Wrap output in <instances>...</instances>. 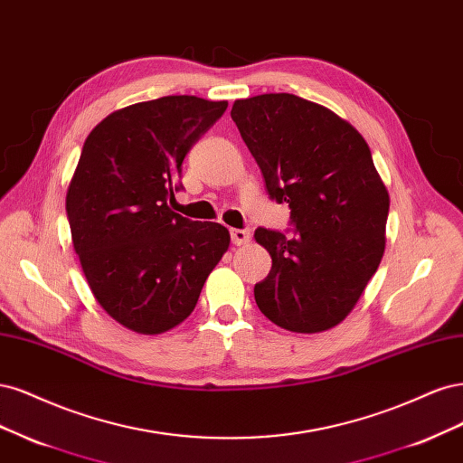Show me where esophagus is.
<instances>
[{"label":"esophagus","instance_id":"34e87169","mask_svg":"<svg viewBox=\"0 0 463 463\" xmlns=\"http://www.w3.org/2000/svg\"><path fill=\"white\" fill-rule=\"evenodd\" d=\"M231 238H232V244L244 246V244L250 242V231H246V229H231Z\"/></svg>","mask_w":463,"mask_h":463}]
</instances>
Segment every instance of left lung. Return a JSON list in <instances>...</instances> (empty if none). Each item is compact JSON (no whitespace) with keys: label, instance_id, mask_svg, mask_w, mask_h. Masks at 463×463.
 Segmentation results:
<instances>
[{"label":"left lung","instance_id":"obj_1","mask_svg":"<svg viewBox=\"0 0 463 463\" xmlns=\"http://www.w3.org/2000/svg\"><path fill=\"white\" fill-rule=\"evenodd\" d=\"M231 117L294 225L292 236L263 227L253 234L273 260L253 287L256 304L287 331L331 329L384 253L391 200L369 146L345 118L294 94L236 99Z\"/></svg>","mask_w":463,"mask_h":463}]
</instances>
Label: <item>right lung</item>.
<instances>
[{"label": "right lung", "instance_id": "right-lung-1", "mask_svg": "<svg viewBox=\"0 0 463 463\" xmlns=\"http://www.w3.org/2000/svg\"><path fill=\"white\" fill-rule=\"evenodd\" d=\"M227 101L165 96L108 115L88 134L67 190L74 251L98 304L127 329L165 333L198 304L229 231L167 202L183 161Z\"/></svg>", "mask_w": 463, "mask_h": 463}]
</instances>
